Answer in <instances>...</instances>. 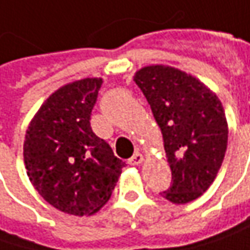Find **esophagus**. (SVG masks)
Returning a JSON list of instances; mask_svg holds the SVG:
<instances>
[{
  "label": "esophagus",
  "mask_w": 250,
  "mask_h": 250,
  "mask_svg": "<svg viewBox=\"0 0 250 250\" xmlns=\"http://www.w3.org/2000/svg\"><path fill=\"white\" fill-rule=\"evenodd\" d=\"M141 161H143V155H141V153H139V151L134 153V154L127 160V163H128L130 166H139Z\"/></svg>",
  "instance_id": "obj_1"
}]
</instances>
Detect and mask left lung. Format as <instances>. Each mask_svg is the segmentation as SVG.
<instances>
[{"label":"left lung","instance_id":"left-lung-1","mask_svg":"<svg viewBox=\"0 0 250 250\" xmlns=\"http://www.w3.org/2000/svg\"><path fill=\"white\" fill-rule=\"evenodd\" d=\"M160 125L171 185L160 192L174 204L197 199L213 183L228 146V125L216 95L169 66H147L134 76Z\"/></svg>","mask_w":250,"mask_h":250}]
</instances>
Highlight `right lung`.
Segmentation results:
<instances>
[{"label":"right lung","instance_id":"right-lung-1","mask_svg":"<svg viewBox=\"0 0 250 250\" xmlns=\"http://www.w3.org/2000/svg\"><path fill=\"white\" fill-rule=\"evenodd\" d=\"M102 79H82L56 90L28 127L23 158L39 195L70 215H92L110 198L122 168L107 141L90 127Z\"/></svg>","mask_w":250,"mask_h":250}]
</instances>
